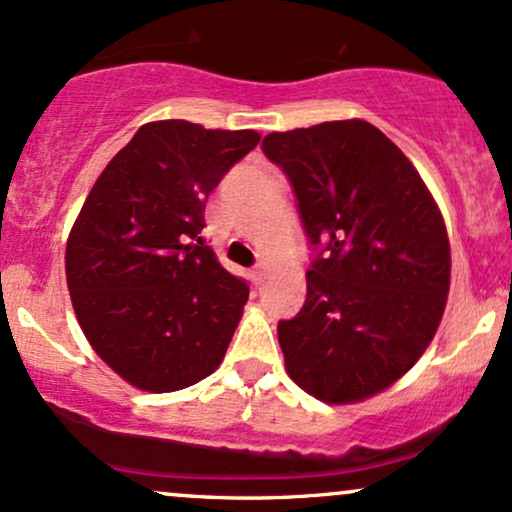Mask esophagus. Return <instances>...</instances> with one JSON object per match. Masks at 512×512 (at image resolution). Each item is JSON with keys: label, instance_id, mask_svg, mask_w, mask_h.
<instances>
[{"label": "esophagus", "instance_id": "34e87169", "mask_svg": "<svg viewBox=\"0 0 512 512\" xmlns=\"http://www.w3.org/2000/svg\"><path fill=\"white\" fill-rule=\"evenodd\" d=\"M262 269H250V281H252V284H255V286H260L262 284Z\"/></svg>", "mask_w": 512, "mask_h": 512}]
</instances>
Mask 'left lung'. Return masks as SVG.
I'll list each match as a JSON object with an SVG mask.
<instances>
[{"instance_id": "obj_1", "label": "left lung", "mask_w": 512, "mask_h": 512, "mask_svg": "<svg viewBox=\"0 0 512 512\" xmlns=\"http://www.w3.org/2000/svg\"><path fill=\"white\" fill-rule=\"evenodd\" d=\"M262 151L289 178L317 250L301 313L281 320L286 370L308 395L349 404L419 361L450 291V243L431 192L366 120L272 132Z\"/></svg>"}]
</instances>
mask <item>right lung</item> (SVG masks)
<instances>
[{
	"label": "right lung",
	"mask_w": 512,
	"mask_h": 512,
	"mask_svg": "<svg viewBox=\"0 0 512 512\" xmlns=\"http://www.w3.org/2000/svg\"><path fill=\"white\" fill-rule=\"evenodd\" d=\"M257 142L252 129L149 122L88 192L64 255L69 296L93 351L129 385L175 392L223 361L250 289L199 233L211 190Z\"/></svg>",
	"instance_id": "right-lung-1"
}]
</instances>
